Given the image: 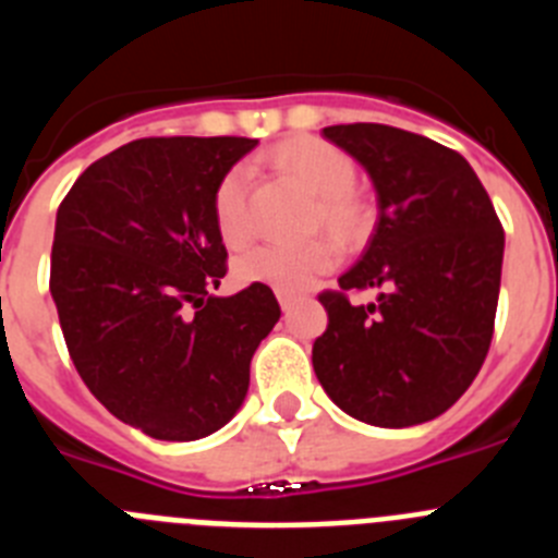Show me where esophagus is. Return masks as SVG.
<instances>
[{
  "instance_id": "34e87169",
  "label": "esophagus",
  "mask_w": 558,
  "mask_h": 558,
  "mask_svg": "<svg viewBox=\"0 0 558 558\" xmlns=\"http://www.w3.org/2000/svg\"><path fill=\"white\" fill-rule=\"evenodd\" d=\"M276 299H279V304H282L284 313H288V310L293 307V304H295V295H293V293H282V290H279V293H276Z\"/></svg>"
}]
</instances>
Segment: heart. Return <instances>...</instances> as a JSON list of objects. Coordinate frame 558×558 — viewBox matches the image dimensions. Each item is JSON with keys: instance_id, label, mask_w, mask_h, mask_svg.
<instances>
[{"instance_id": "heart-1", "label": "heart", "mask_w": 558, "mask_h": 558, "mask_svg": "<svg viewBox=\"0 0 558 558\" xmlns=\"http://www.w3.org/2000/svg\"><path fill=\"white\" fill-rule=\"evenodd\" d=\"M270 165L284 179L315 195L313 231H327L340 245H354L372 229V206L354 190L357 167L347 150L315 136L290 140L270 153ZM215 223L226 245H243L251 234L248 170L231 167L215 190ZM338 248L329 240L307 245H254L234 263L248 284H268L282 293H302L335 268Z\"/></svg>"}]
</instances>
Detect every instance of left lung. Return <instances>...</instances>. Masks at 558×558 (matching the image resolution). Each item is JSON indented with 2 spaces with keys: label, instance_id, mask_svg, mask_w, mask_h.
<instances>
[{
  "label": "left lung",
  "instance_id": "8db88e82",
  "mask_svg": "<svg viewBox=\"0 0 558 558\" xmlns=\"http://www.w3.org/2000/svg\"><path fill=\"white\" fill-rule=\"evenodd\" d=\"M324 136L366 167L379 218L340 290L318 295L329 324L313 343L315 377L366 425H422L456 405L489 352L502 226L461 153L377 122ZM372 287L377 303L348 302Z\"/></svg>",
  "mask_w": 558,
  "mask_h": 558
}]
</instances>
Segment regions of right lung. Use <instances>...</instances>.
I'll list each match as a JSON object with an SVG mask.
<instances>
[{"instance_id": "obj_1", "label": "right lung", "mask_w": 558, "mask_h": 558, "mask_svg": "<svg viewBox=\"0 0 558 558\" xmlns=\"http://www.w3.org/2000/svg\"><path fill=\"white\" fill-rule=\"evenodd\" d=\"M245 136H150L83 170L58 206L49 293L69 357L125 425L195 441L240 411L251 357L279 322L268 284L226 276L215 190Z\"/></svg>"}]
</instances>
